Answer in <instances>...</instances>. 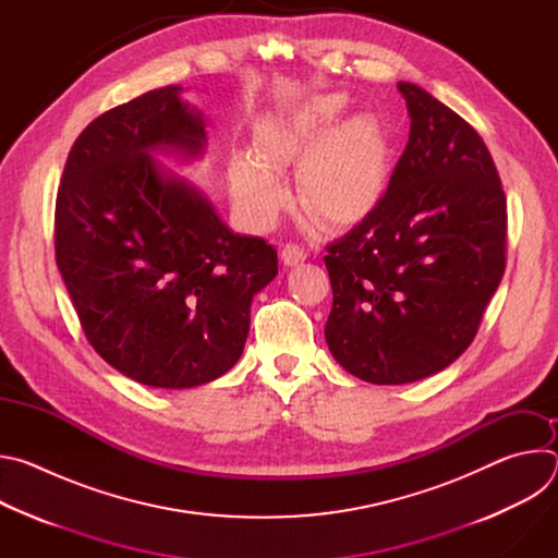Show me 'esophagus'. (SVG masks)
I'll use <instances>...</instances> for the list:
<instances>
[{"label":"esophagus","mask_w":558,"mask_h":558,"mask_svg":"<svg viewBox=\"0 0 558 558\" xmlns=\"http://www.w3.org/2000/svg\"><path fill=\"white\" fill-rule=\"evenodd\" d=\"M280 258H282V263L287 267H295V265L306 260V252L302 247H298V245H284L282 252H280Z\"/></svg>","instance_id":"esophagus-1"}]
</instances>
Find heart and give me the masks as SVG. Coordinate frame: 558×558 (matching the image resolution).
Instances as JSON below:
<instances>
[{
	"instance_id": "heart-1",
	"label": "heart",
	"mask_w": 558,
	"mask_h": 558,
	"mask_svg": "<svg viewBox=\"0 0 558 558\" xmlns=\"http://www.w3.org/2000/svg\"><path fill=\"white\" fill-rule=\"evenodd\" d=\"M344 93L315 95L256 125L250 151L229 156L227 179L235 207L254 225H269L287 201L278 172L298 158L302 203L325 220L347 222L366 211L381 192L390 147L373 114H353Z\"/></svg>"
}]
</instances>
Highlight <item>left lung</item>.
Masks as SVG:
<instances>
[{"label":"left lung","mask_w":558,"mask_h":558,"mask_svg":"<svg viewBox=\"0 0 558 558\" xmlns=\"http://www.w3.org/2000/svg\"><path fill=\"white\" fill-rule=\"evenodd\" d=\"M386 194L327 247L331 355L371 384L450 366L480 329L506 269V194L484 138L424 88Z\"/></svg>","instance_id":"left-lung-1"}]
</instances>
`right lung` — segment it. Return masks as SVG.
Returning a JSON list of instances; mask_svg holds the SVG:
<instances>
[{
    "instance_id": "right-lung-1",
    "label": "right lung",
    "mask_w": 558,
    "mask_h": 558,
    "mask_svg": "<svg viewBox=\"0 0 558 558\" xmlns=\"http://www.w3.org/2000/svg\"><path fill=\"white\" fill-rule=\"evenodd\" d=\"M181 86L97 117L74 141L57 192L54 254L93 349L125 377L194 388L243 355L250 308L278 274L258 235L233 233L158 154L194 161L203 114Z\"/></svg>"
}]
</instances>
